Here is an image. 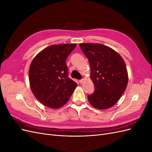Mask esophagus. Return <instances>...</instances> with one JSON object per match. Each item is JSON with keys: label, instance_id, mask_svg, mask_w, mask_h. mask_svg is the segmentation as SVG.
<instances>
[{"label": "esophagus", "instance_id": "34e87169", "mask_svg": "<svg viewBox=\"0 0 152 152\" xmlns=\"http://www.w3.org/2000/svg\"><path fill=\"white\" fill-rule=\"evenodd\" d=\"M84 82V79H81V80H79V82H80V84H82Z\"/></svg>", "mask_w": 152, "mask_h": 152}]
</instances>
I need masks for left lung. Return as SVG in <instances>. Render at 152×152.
Here are the masks:
<instances>
[{"label": "left lung", "mask_w": 152, "mask_h": 152, "mask_svg": "<svg viewBox=\"0 0 152 152\" xmlns=\"http://www.w3.org/2000/svg\"><path fill=\"white\" fill-rule=\"evenodd\" d=\"M88 58L94 91L87 96L92 106L104 110L115 104L125 91L128 73L125 61L115 50L101 44H80Z\"/></svg>", "instance_id": "obj_1"}]
</instances>
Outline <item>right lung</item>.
<instances>
[{"instance_id":"obj_1","label":"right lung","mask_w":152,"mask_h":152,"mask_svg":"<svg viewBox=\"0 0 152 152\" xmlns=\"http://www.w3.org/2000/svg\"><path fill=\"white\" fill-rule=\"evenodd\" d=\"M75 44L53 45L36 55L29 68L31 90L42 104L56 109L66 104L77 86L68 77L66 60Z\"/></svg>"}]
</instances>
